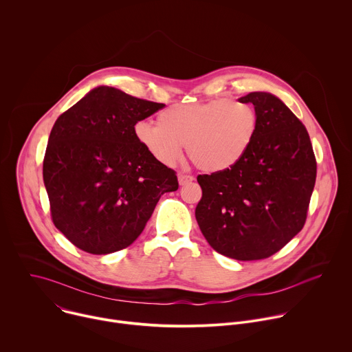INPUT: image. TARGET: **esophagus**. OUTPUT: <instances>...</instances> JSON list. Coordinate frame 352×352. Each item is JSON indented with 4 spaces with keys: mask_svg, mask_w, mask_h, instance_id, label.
<instances>
[{
    "mask_svg": "<svg viewBox=\"0 0 352 352\" xmlns=\"http://www.w3.org/2000/svg\"><path fill=\"white\" fill-rule=\"evenodd\" d=\"M195 178L192 175H188V174H179L178 175V182L179 185H186L188 182H192Z\"/></svg>",
    "mask_w": 352,
    "mask_h": 352,
    "instance_id": "obj_1",
    "label": "esophagus"
}]
</instances>
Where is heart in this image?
Returning <instances> with one entry per match:
<instances>
[{
    "label": "heart",
    "instance_id": "heart-1",
    "mask_svg": "<svg viewBox=\"0 0 352 352\" xmlns=\"http://www.w3.org/2000/svg\"><path fill=\"white\" fill-rule=\"evenodd\" d=\"M257 129L258 116L250 103L221 98L170 106L157 114V123L140 120L133 131L137 142L163 166H175L188 144V153L200 168L218 173L248 155Z\"/></svg>",
    "mask_w": 352,
    "mask_h": 352
}]
</instances>
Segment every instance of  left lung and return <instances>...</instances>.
Listing matches in <instances>:
<instances>
[{
  "mask_svg": "<svg viewBox=\"0 0 352 352\" xmlns=\"http://www.w3.org/2000/svg\"><path fill=\"white\" fill-rule=\"evenodd\" d=\"M253 103L258 129L248 155L229 170L197 175L196 219L208 245L239 261L268 258L302 229L316 179L307 129L270 92L239 98Z\"/></svg>",
  "mask_w": 352,
  "mask_h": 352,
  "instance_id": "1",
  "label": "left lung"
}]
</instances>
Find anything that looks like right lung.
Here are the masks:
<instances>
[{"mask_svg":"<svg viewBox=\"0 0 352 352\" xmlns=\"http://www.w3.org/2000/svg\"><path fill=\"white\" fill-rule=\"evenodd\" d=\"M100 85L55 122L43 163L55 226L78 249L110 254L141 235L175 171L135 140L134 126L163 109Z\"/></svg>","mask_w":352,"mask_h":352,"instance_id":"add662e5","label":"right lung"}]
</instances>
